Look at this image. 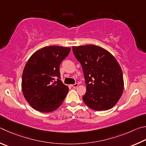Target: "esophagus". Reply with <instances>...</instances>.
I'll list each match as a JSON object with an SVG mask.
<instances>
[{"instance_id":"obj_1","label":"esophagus","mask_w":146,"mask_h":146,"mask_svg":"<svg viewBox=\"0 0 146 146\" xmlns=\"http://www.w3.org/2000/svg\"><path fill=\"white\" fill-rule=\"evenodd\" d=\"M71 86H72V87H73V88H77L79 86V85H78V83H75L74 85H72Z\"/></svg>"}]
</instances>
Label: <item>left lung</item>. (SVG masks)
<instances>
[{"mask_svg": "<svg viewBox=\"0 0 146 146\" xmlns=\"http://www.w3.org/2000/svg\"><path fill=\"white\" fill-rule=\"evenodd\" d=\"M76 58L82 66L86 85L83 100L96 111L115 105L124 90L122 69L114 56L95 45L72 47Z\"/></svg>", "mask_w": 146, "mask_h": 146, "instance_id": "8db88e82", "label": "left lung"}]
</instances>
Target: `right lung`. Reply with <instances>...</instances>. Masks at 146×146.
Listing matches in <instances>:
<instances>
[{"mask_svg":"<svg viewBox=\"0 0 146 146\" xmlns=\"http://www.w3.org/2000/svg\"><path fill=\"white\" fill-rule=\"evenodd\" d=\"M70 51V47L61 46L43 47L25 64L22 90L25 100L36 110L47 113L62 104L68 87L60 80V65Z\"/></svg>","mask_w":146,"mask_h":146,"instance_id":"add662e5","label":"right lung"}]
</instances>
